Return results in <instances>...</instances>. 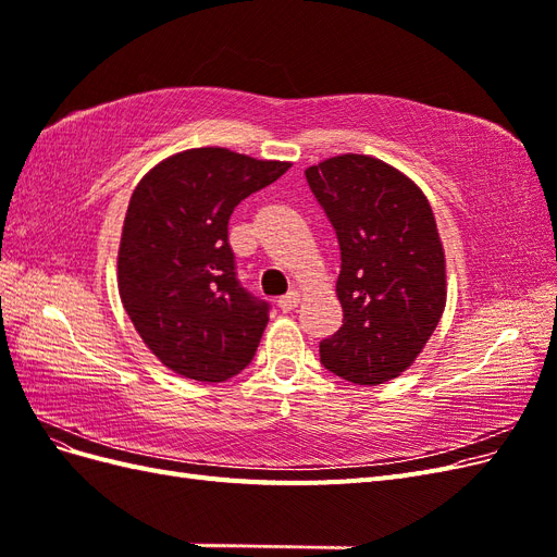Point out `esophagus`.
<instances>
[{
	"mask_svg": "<svg viewBox=\"0 0 557 557\" xmlns=\"http://www.w3.org/2000/svg\"><path fill=\"white\" fill-rule=\"evenodd\" d=\"M297 305H299V293L297 290H290L288 295H283L278 299V309L281 311H293Z\"/></svg>",
	"mask_w": 557,
	"mask_h": 557,
	"instance_id": "obj_1",
	"label": "esophagus"
}]
</instances>
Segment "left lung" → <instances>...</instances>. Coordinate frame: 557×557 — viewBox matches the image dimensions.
Segmentation results:
<instances>
[{"mask_svg":"<svg viewBox=\"0 0 557 557\" xmlns=\"http://www.w3.org/2000/svg\"><path fill=\"white\" fill-rule=\"evenodd\" d=\"M336 232L344 325L320 362L358 385L397 379L425 348L446 307V258L418 185L369 156H336L305 172Z\"/></svg>","mask_w":557,"mask_h":557,"instance_id":"left-lung-1","label":"left lung"}]
</instances>
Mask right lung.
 Returning <instances> with one entry per match:
<instances>
[{
    "mask_svg": "<svg viewBox=\"0 0 557 557\" xmlns=\"http://www.w3.org/2000/svg\"><path fill=\"white\" fill-rule=\"evenodd\" d=\"M290 170L227 148H190L156 164L132 193L117 290L153 356L172 372L221 383L258 350L269 305L237 278L227 242L234 207Z\"/></svg>",
    "mask_w": 557,
    "mask_h": 557,
    "instance_id": "obj_1",
    "label": "right lung"
}]
</instances>
